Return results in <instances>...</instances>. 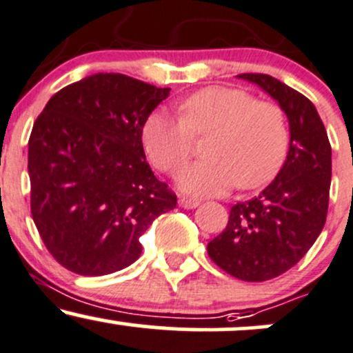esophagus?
Masks as SVG:
<instances>
[{
    "label": "esophagus",
    "mask_w": 353,
    "mask_h": 353,
    "mask_svg": "<svg viewBox=\"0 0 353 353\" xmlns=\"http://www.w3.org/2000/svg\"><path fill=\"white\" fill-rule=\"evenodd\" d=\"M179 205H181V208H184V209H194V208H197V205H199V201L182 196V197H179Z\"/></svg>",
    "instance_id": "esophagus-1"
}]
</instances>
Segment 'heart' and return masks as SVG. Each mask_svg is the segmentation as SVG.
I'll return each mask as SVG.
<instances>
[{"mask_svg":"<svg viewBox=\"0 0 353 353\" xmlns=\"http://www.w3.org/2000/svg\"><path fill=\"white\" fill-rule=\"evenodd\" d=\"M177 114L156 109L145 119L143 143L157 171L174 174L189 159L194 137L208 136L204 161L177 176L182 190L219 196L232 188L255 189L279 171L289 149V124L274 101L255 99L229 86H208L185 96Z\"/></svg>","mask_w":353,"mask_h":353,"instance_id":"heart-1","label":"heart"}]
</instances>
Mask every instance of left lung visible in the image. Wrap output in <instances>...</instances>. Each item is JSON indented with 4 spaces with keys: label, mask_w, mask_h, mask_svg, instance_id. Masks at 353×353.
<instances>
[{
    "label": "left lung",
    "mask_w": 353,
    "mask_h": 353,
    "mask_svg": "<svg viewBox=\"0 0 353 353\" xmlns=\"http://www.w3.org/2000/svg\"><path fill=\"white\" fill-rule=\"evenodd\" d=\"M279 101L290 124V148L277 177L254 199L230 208L225 229L208 244L222 270L245 282L279 277L297 264L325 225L332 148L310 99L269 74L244 72Z\"/></svg>",
    "instance_id": "1"
}]
</instances>
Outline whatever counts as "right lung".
Returning <instances> with one entry per match:
<instances>
[{
    "label": "right lung",
    "mask_w": 353,
    "mask_h": 353,
    "mask_svg": "<svg viewBox=\"0 0 353 353\" xmlns=\"http://www.w3.org/2000/svg\"><path fill=\"white\" fill-rule=\"evenodd\" d=\"M169 96L119 72H98L48 101L28 141L31 216L48 252L79 275L137 261L139 237L177 197L145 163L143 128Z\"/></svg>",
    "instance_id": "right-lung-1"
}]
</instances>
